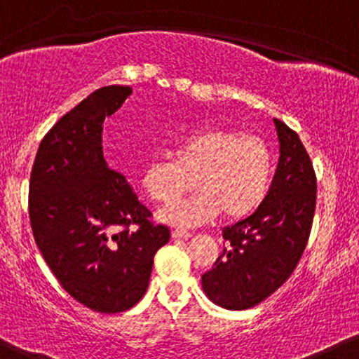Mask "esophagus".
Wrapping results in <instances>:
<instances>
[{
    "label": "esophagus",
    "mask_w": 359,
    "mask_h": 359,
    "mask_svg": "<svg viewBox=\"0 0 359 359\" xmlns=\"http://www.w3.org/2000/svg\"><path fill=\"white\" fill-rule=\"evenodd\" d=\"M172 237L173 238H191L192 233L186 230H172Z\"/></svg>",
    "instance_id": "34e87169"
}]
</instances>
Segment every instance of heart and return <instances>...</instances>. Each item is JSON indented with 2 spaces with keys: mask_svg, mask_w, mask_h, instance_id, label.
Returning a JSON list of instances; mask_svg holds the SVG:
<instances>
[{
  "mask_svg": "<svg viewBox=\"0 0 359 359\" xmlns=\"http://www.w3.org/2000/svg\"><path fill=\"white\" fill-rule=\"evenodd\" d=\"M274 156L257 135L204 128L180 137L173 158L158 156L144 167L141 184L153 201L170 204L194 186L199 192L160 212L182 226L211 222L222 211L238 219L257 210L269 192Z\"/></svg>",
  "mask_w": 359,
  "mask_h": 359,
  "instance_id": "heart-1",
  "label": "heart"
}]
</instances>
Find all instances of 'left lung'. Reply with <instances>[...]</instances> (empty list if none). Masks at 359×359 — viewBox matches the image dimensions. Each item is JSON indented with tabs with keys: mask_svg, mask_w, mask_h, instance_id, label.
Returning a JSON list of instances; mask_svg holds the SVG:
<instances>
[{
	"mask_svg": "<svg viewBox=\"0 0 359 359\" xmlns=\"http://www.w3.org/2000/svg\"><path fill=\"white\" fill-rule=\"evenodd\" d=\"M274 124L281 155L269 192L249 218L224 228L226 247L201 279L208 298L228 310L252 309L273 294L293 274L312 230V160L297 131Z\"/></svg>",
	"mask_w": 359,
	"mask_h": 359,
	"instance_id": "left-lung-1",
	"label": "left lung"
}]
</instances>
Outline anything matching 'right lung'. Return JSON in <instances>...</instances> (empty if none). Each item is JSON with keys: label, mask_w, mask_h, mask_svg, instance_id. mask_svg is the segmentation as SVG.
<instances>
[{"label": "right lung", "mask_w": 359, "mask_h": 359, "mask_svg": "<svg viewBox=\"0 0 359 359\" xmlns=\"http://www.w3.org/2000/svg\"><path fill=\"white\" fill-rule=\"evenodd\" d=\"M131 92L110 85L90 93L42 137L30 172L35 243L66 293L100 313L143 298L153 257L170 240L102 151L104 119Z\"/></svg>", "instance_id": "1"}]
</instances>
